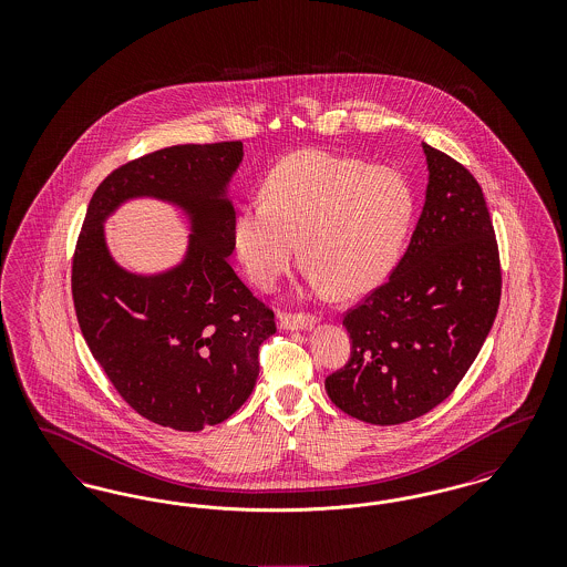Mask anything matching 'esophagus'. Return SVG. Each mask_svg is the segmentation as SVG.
<instances>
[{
	"label": "esophagus",
	"mask_w": 567,
	"mask_h": 567,
	"mask_svg": "<svg viewBox=\"0 0 567 567\" xmlns=\"http://www.w3.org/2000/svg\"><path fill=\"white\" fill-rule=\"evenodd\" d=\"M278 323L282 329H289V331H297V329H310L312 324L317 323V319L312 315H303V312H297V315H278Z\"/></svg>",
	"instance_id": "esophagus-1"
}]
</instances>
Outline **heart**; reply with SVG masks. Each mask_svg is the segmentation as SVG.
<instances>
[{
  "label": "heart",
  "mask_w": 567,
  "mask_h": 567,
  "mask_svg": "<svg viewBox=\"0 0 567 567\" xmlns=\"http://www.w3.org/2000/svg\"><path fill=\"white\" fill-rule=\"evenodd\" d=\"M414 215L404 176L391 167L301 151L278 163L266 199L236 218V250L248 278L270 289L301 240L317 287L363 293L393 270Z\"/></svg>",
  "instance_id": "heart-1"
}]
</instances>
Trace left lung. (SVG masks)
I'll use <instances>...</instances> for the list:
<instances>
[{
    "label": "left lung",
    "instance_id": "obj_1",
    "mask_svg": "<svg viewBox=\"0 0 567 567\" xmlns=\"http://www.w3.org/2000/svg\"><path fill=\"white\" fill-rule=\"evenodd\" d=\"M430 183L404 257L342 324L351 359L324 378L342 412L400 425L442 404L493 327L502 268L485 195L446 153L423 144Z\"/></svg>",
    "mask_w": 567,
    "mask_h": 567
}]
</instances>
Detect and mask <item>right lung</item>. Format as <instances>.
<instances>
[{"instance_id":"1","label":"right lung","mask_w":567,"mask_h":567,"mask_svg":"<svg viewBox=\"0 0 567 567\" xmlns=\"http://www.w3.org/2000/svg\"><path fill=\"white\" fill-rule=\"evenodd\" d=\"M243 142L178 144L137 157L93 193L72 259L82 336L118 395L144 419L199 432L229 419L259 377L274 312L229 264L236 213L227 185ZM132 196L176 203L194 234L183 265L142 277L109 257L103 220Z\"/></svg>"}]
</instances>
